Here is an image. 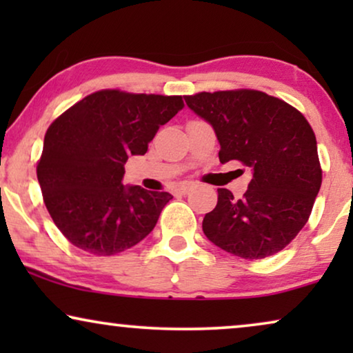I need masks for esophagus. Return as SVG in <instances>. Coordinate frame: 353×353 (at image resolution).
I'll return each mask as SVG.
<instances>
[{
  "label": "esophagus",
  "instance_id": "1",
  "mask_svg": "<svg viewBox=\"0 0 353 353\" xmlns=\"http://www.w3.org/2000/svg\"><path fill=\"white\" fill-rule=\"evenodd\" d=\"M190 190H191V185H180L175 190V192L176 194H186V192H190Z\"/></svg>",
  "mask_w": 353,
  "mask_h": 353
}]
</instances>
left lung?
I'll list each match as a JSON object with an SVG mask.
<instances>
[{"instance_id":"obj_1","label":"left lung","mask_w":353,"mask_h":353,"mask_svg":"<svg viewBox=\"0 0 353 353\" xmlns=\"http://www.w3.org/2000/svg\"><path fill=\"white\" fill-rule=\"evenodd\" d=\"M220 143V162L252 170L243 199L221 188L202 221L220 249L259 260L283 250L307 223L321 186L315 133L296 108L257 90L185 96Z\"/></svg>"}]
</instances>
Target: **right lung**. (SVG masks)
<instances>
[{"label":"right lung","instance_id":"1","mask_svg":"<svg viewBox=\"0 0 353 353\" xmlns=\"http://www.w3.org/2000/svg\"><path fill=\"white\" fill-rule=\"evenodd\" d=\"M181 96L103 90L88 94L50 125L37 165L52 221L75 248L105 257L143 241L172 194L123 186L125 162L178 110Z\"/></svg>","mask_w":353,"mask_h":353}]
</instances>
